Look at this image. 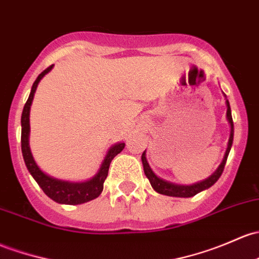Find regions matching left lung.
I'll list each match as a JSON object with an SVG mask.
<instances>
[{
  "mask_svg": "<svg viewBox=\"0 0 259 259\" xmlns=\"http://www.w3.org/2000/svg\"><path fill=\"white\" fill-rule=\"evenodd\" d=\"M226 104H227V120L231 125V134H230V140H228L227 150H226L225 157H223L221 165L219 166V168H217V170L214 171L208 179H206L205 181H201L198 182V184L191 185V186H181V185L171 184V182H167L165 181V180L157 178V176L154 174V171L151 170L150 166H149L148 161H146L145 151H144L143 155H141V161H143V165H144V172H145L146 178L149 179L152 189H154L155 191L166 196H172V197H192V196L197 195L198 192L211 187L212 185L220 179V176H221L223 172V168H225L226 161H227L228 154H230L231 146H232V143H233V120H232V114H231V107L228 100H226Z\"/></svg>",
  "mask_w": 259,
  "mask_h": 259,
  "instance_id": "left-lung-1",
  "label": "left lung"
}]
</instances>
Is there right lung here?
Here are the masks:
<instances>
[{"label": "right lung", "instance_id": "1", "mask_svg": "<svg viewBox=\"0 0 259 259\" xmlns=\"http://www.w3.org/2000/svg\"><path fill=\"white\" fill-rule=\"evenodd\" d=\"M53 65H50L47 69L43 70L37 79L34 80L33 85H32L31 94H29L28 99H27L26 104H24L23 111H22V118H21V125H22V132H21V148H22V155H23L24 164H26L27 168L36 180L37 184L39 185L40 189L43 190L48 197L52 200L56 201L58 203H64V205H80V203L88 202V201L94 200L98 196L102 194L103 186H104V181L108 176L109 166H110L111 160L121 152L122 149L125 148L124 143H119L114 145L113 148L109 149L107 156H105L104 161H103L100 170L98 171L97 175L93 179L89 180L85 182H68L62 181V180H57L51 178V176L46 175L39 167H38L36 161H34L33 156H32L31 149H29L28 144V135H29V109H31L32 100H33L34 92H36L38 83L39 80L47 74L52 69Z\"/></svg>", "mask_w": 259, "mask_h": 259}]
</instances>
